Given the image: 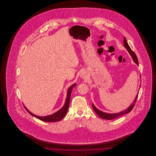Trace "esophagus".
I'll return each instance as SVG.
<instances>
[{
    "mask_svg": "<svg viewBox=\"0 0 156 156\" xmlns=\"http://www.w3.org/2000/svg\"><path fill=\"white\" fill-rule=\"evenodd\" d=\"M82 77H83V76H82Z\"/></svg>",
    "mask_w": 156,
    "mask_h": 156,
    "instance_id": "obj_1",
    "label": "esophagus"
}]
</instances>
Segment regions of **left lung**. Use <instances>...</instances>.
I'll return each instance as SVG.
<instances>
[{
    "instance_id": "8db88e82",
    "label": "left lung",
    "mask_w": 156,
    "mask_h": 156,
    "mask_svg": "<svg viewBox=\"0 0 156 156\" xmlns=\"http://www.w3.org/2000/svg\"><path fill=\"white\" fill-rule=\"evenodd\" d=\"M123 41H124V46H125V47L126 48L127 50L129 51V54L132 56V58L133 59L134 62L136 64H137V66H139V62H138V59H137V56L135 54V53L131 50L130 46L129 45L127 41H126L125 37H124ZM140 77H141V76H140ZM137 97H138V94H137V96L135 98V99L134 100L133 104H132L128 108H127V109L125 110L124 111L120 112L119 113H105V112H104L101 111L100 110L97 109V108L94 105V104H92V108H93V109H94V110L95 111V112L97 113V115L99 117H101V118L104 119H107V120H112V119H116V118H118L119 116H122V115H123L125 114L128 113H129L133 109V108L134 106L135 103L136 102V100L137 99Z\"/></svg>"
}]
</instances>
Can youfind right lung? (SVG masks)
Returning a JSON list of instances; mask_svg holds the SVG:
<instances>
[{"label": "right lung", "instance_id": "obj_1", "mask_svg": "<svg viewBox=\"0 0 156 156\" xmlns=\"http://www.w3.org/2000/svg\"><path fill=\"white\" fill-rule=\"evenodd\" d=\"M75 86H76V83H74L73 85H71L68 89L67 98H66L64 105L62 106V108H61L58 111L53 113L52 115L45 116H38L34 115L33 113L30 112L29 111H28V109L24 106V107L26 109V111L28 112L31 115H32L33 116L36 118L37 119H40V120H41L43 122H58L62 118H64L66 115L68 109L69 108V101H70V98H71V92H72V90H73V88Z\"/></svg>", "mask_w": 156, "mask_h": 156}]
</instances>
